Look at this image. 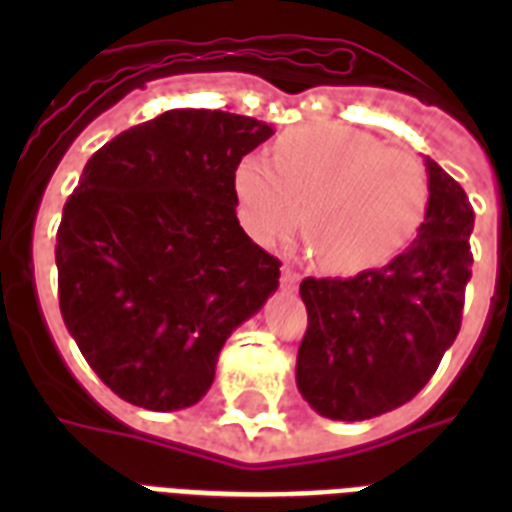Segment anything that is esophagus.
Masks as SVG:
<instances>
[{
    "label": "esophagus",
    "mask_w": 512,
    "mask_h": 512,
    "mask_svg": "<svg viewBox=\"0 0 512 512\" xmlns=\"http://www.w3.org/2000/svg\"><path fill=\"white\" fill-rule=\"evenodd\" d=\"M297 284H300V273H297L295 268L284 265V268H281V289L292 292V289H297Z\"/></svg>",
    "instance_id": "34e87169"
}]
</instances>
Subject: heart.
Instances as JSON below:
<instances>
[{"label": "heart", "mask_w": 512, "mask_h": 512, "mask_svg": "<svg viewBox=\"0 0 512 512\" xmlns=\"http://www.w3.org/2000/svg\"><path fill=\"white\" fill-rule=\"evenodd\" d=\"M271 162L249 154L233 188L241 223L260 244L300 228L324 271L361 273L388 263L420 233L428 172L414 156L342 124H305L276 140Z\"/></svg>", "instance_id": "b5f03b06"}]
</instances>
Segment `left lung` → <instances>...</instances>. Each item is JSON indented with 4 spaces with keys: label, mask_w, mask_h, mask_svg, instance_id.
Segmentation results:
<instances>
[{
    "label": "left lung",
    "mask_w": 512,
    "mask_h": 512,
    "mask_svg": "<svg viewBox=\"0 0 512 512\" xmlns=\"http://www.w3.org/2000/svg\"><path fill=\"white\" fill-rule=\"evenodd\" d=\"M430 207L412 247L385 268L300 284L308 329L297 388L329 420H372L412 401L462 324L470 281L468 193L425 159Z\"/></svg>",
    "instance_id": "8db88e82"
}]
</instances>
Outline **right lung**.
<instances>
[{"mask_svg": "<svg viewBox=\"0 0 512 512\" xmlns=\"http://www.w3.org/2000/svg\"><path fill=\"white\" fill-rule=\"evenodd\" d=\"M273 135L249 116L172 108L95 151L55 244L66 329L116 396L193 406L220 348L279 287L281 263L236 217L241 156Z\"/></svg>", "mask_w": 512, "mask_h": 512, "instance_id": "add662e5", "label": "right lung"}]
</instances>
